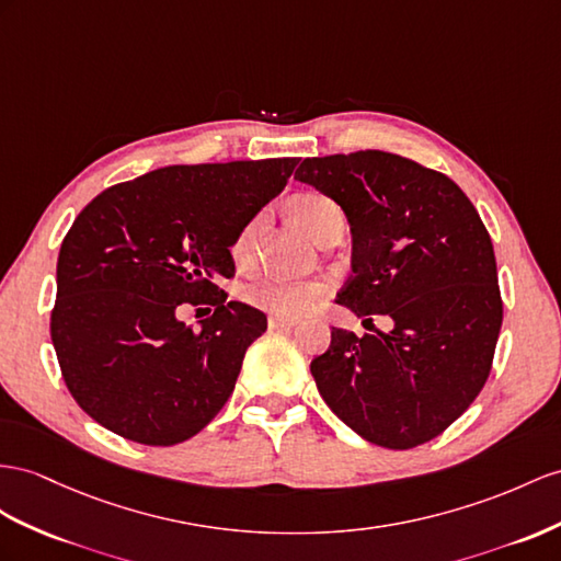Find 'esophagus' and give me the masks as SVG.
<instances>
[{
	"label": "esophagus",
	"mask_w": 561,
	"mask_h": 561,
	"mask_svg": "<svg viewBox=\"0 0 561 561\" xmlns=\"http://www.w3.org/2000/svg\"><path fill=\"white\" fill-rule=\"evenodd\" d=\"M267 327L275 329V332H291V329L296 327V322H294V320L277 318V314H272V318L267 320Z\"/></svg>",
	"instance_id": "1"
}]
</instances>
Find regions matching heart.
Wrapping results in <instances>:
<instances>
[{
    "label": "heart",
    "instance_id": "heart-1",
    "mask_svg": "<svg viewBox=\"0 0 561 561\" xmlns=\"http://www.w3.org/2000/svg\"><path fill=\"white\" fill-rule=\"evenodd\" d=\"M294 220L304 227L308 237H318L320 229L339 215V206L322 194H304L291 204ZM263 215L257 213L239 229V234L232 241V257L237 263H247L253 255L255 237L261 232ZM324 296V286L318 282H291L279 277H265L251 282L243 289V298L253 308H261L265 312L277 314V318H298V314L308 312L318 300Z\"/></svg>",
    "mask_w": 561,
    "mask_h": 561
}]
</instances>
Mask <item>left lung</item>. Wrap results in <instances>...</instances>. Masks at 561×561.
Returning a JSON list of instances; mask_svg holds the SVG:
<instances>
[{
    "label": "left lung",
    "mask_w": 561,
    "mask_h": 561,
    "mask_svg": "<svg viewBox=\"0 0 561 561\" xmlns=\"http://www.w3.org/2000/svg\"><path fill=\"white\" fill-rule=\"evenodd\" d=\"M296 180L343 208L353 275L336 296L391 332L332 329L310 363L324 403L365 440L408 450L443 434L483 389L502 327L493 241L443 172L386 151L306 158Z\"/></svg>",
    "instance_id": "8db88e82"
}]
</instances>
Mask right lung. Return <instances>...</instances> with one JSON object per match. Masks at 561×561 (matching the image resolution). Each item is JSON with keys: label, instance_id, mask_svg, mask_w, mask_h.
Listing matches in <instances>:
<instances>
[{"label": "right lung", "instance_id": "1", "mask_svg": "<svg viewBox=\"0 0 561 561\" xmlns=\"http://www.w3.org/2000/svg\"><path fill=\"white\" fill-rule=\"evenodd\" d=\"M296 165H168L80 210L56 263L51 343L94 422L135 443L175 445L222 410L267 318L227 300L215 279L234 277L229 247ZM182 302L216 310L192 330L176 318Z\"/></svg>", "mask_w": 561, "mask_h": 561}]
</instances>
